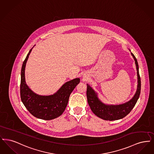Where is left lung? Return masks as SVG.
Wrapping results in <instances>:
<instances>
[{"label": "left lung", "instance_id": "obj_1", "mask_svg": "<svg viewBox=\"0 0 154 154\" xmlns=\"http://www.w3.org/2000/svg\"><path fill=\"white\" fill-rule=\"evenodd\" d=\"M135 61L137 75V88L134 97L131 100L120 105H107L100 101L97 93L87 84V98L91 110L97 116L105 120H120L125 117L131 112L138 100L141 91L140 76L139 72V65L136 58L131 53Z\"/></svg>", "mask_w": 154, "mask_h": 154}]
</instances>
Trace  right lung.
Segmentation results:
<instances>
[{
    "mask_svg": "<svg viewBox=\"0 0 154 154\" xmlns=\"http://www.w3.org/2000/svg\"><path fill=\"white\" fill-rule=\"evenodd\" d=\"M33 48L29 52L22 66L20 98L27 110L35 117L44 120H53L59 117L65 110L69 95L79 83L80 79L75 78L65 83L53 95H40L35 94L27 85L25 76L27 60Z\"/></svg>",
    "mask_w": 154,
    "mask_h": 154,
    "instance_id": "right-lung-1",
    "label": "right lung"
}]
</instances>
